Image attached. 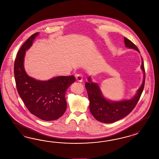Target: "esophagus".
<instances>
[{
    "label": "esophagus",
    "mask_w": 159,
    "mask_h": 159,
    "mask_svg": "<svg viewBox=\"0 0 159 159\" xmlns=\"http://www.w3.org/2000/svg\"><path fill=\"white\" fill-rule=\"evenodd\" d=\"M76 79L77 80V82H82L83 81V76L82 75L79 74L77 75L76 76Z\"/></svg>",
    "instance_id": "obj_1"
}]
</instances>
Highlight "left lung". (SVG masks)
I'll list each match as a JSON object with an SVG mask.
<instances>
[{
  "label": "left lung",
  "mask_w": 159,
  "mask_h": 159,
  "mask_svg": "<svg viewBox=\"0 0 159 159\" xmlns=\"http://www.w3.org/2000/svg\"><path fill=\"white\" fill-rule=\"evenodd\" d=\"M124 42L126 47L135 49L140 53L138 48L129 39L124 37ZM140 67L143 73V82L135 96L128 100L112 101L106 98L98 84L92 82L90 76L88 77V82L86 83L85 87L90 101V110L96 120L103 123L110 124L124 118L134 110L144 88L145 72L142 58Z\"/></svg>",
  "instance_id": "1"
}]
</instances>
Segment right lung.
<instances>
[{"mask_svg":"<svg viewBox=\"0 0 159 159\" xmlns=\"http://www.w3.org/2000/svg\"><path fill=\"white\" fill-rule=\"evenodd\" d=\"M39 34H33L20 49L14 65L15 81L20 97L32 114L42 120H56L66 110V92L76 79L73 75L61 76L43 81L27 75L24 66L25 55Z\"/></svg>","mask_w":159,"mask_h":159,"instance_id":"1","label":"right lung"}]
</instances>
